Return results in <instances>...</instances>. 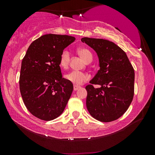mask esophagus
Returning <instances> with one entry per match:
<instances>
[{
	"instance_id": "34e87169",
	"label": "esophagus",
	"mask_w": 155,
	"mask_h": 155,
	"mask_svg": "<svg viewBox=\"0 0 155 155\" xmlns=\"http://www.w3.org/2000/svg\"><path fill=\"white\" fill-rule=\"evenodd\" d=\"M80 88V87H79V86H77V85H74L73 90H74V91H77L78 90H79Z\"/></svg>"
}]
</instances>
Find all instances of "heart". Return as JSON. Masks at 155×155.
<instances>
[{"label": "heart", "instance_id": "1", "mask_svg": "<svg viewBox=\"0 0 155 155\" xmlns=\"http://www.w3.org/2000/svg\"><path fill=\"white\" fill-rule=\"evenodd\" d=\"M78 53L80 57L86 63L92 61V55L88 49L85 48H80L78 49ZM70 61V53L68 50L63 51L60 55L59 64L63 68H66L68 66ZM65 78L68 81L72 82L75 85H80L83 82L90 79V76L87 74L78 71H71L65 75Z\"/></svg>", "mask_w": 155, "mask_h": 155}]
</instances>
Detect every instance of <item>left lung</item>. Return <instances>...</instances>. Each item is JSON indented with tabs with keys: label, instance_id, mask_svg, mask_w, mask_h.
I'll use <instances>...</instances> for the list:
<instances>
[{
	"label": "left lung",
	"instance_id": "left-lung-1",
	"mask_svg": "<svg viewBox=\"0 0 155 155\" xmlns=\"http://www.w3.org/2000/svg\"><path fill=\"white\" fill-rule=\"evenodd\" d=\"M82 42L97 53L99 68L86 86V106L90 115L101 122L120 118L128 109L134 95V69L126 53L114 42L84 37ZM93 84L101 85L94 88Z\"/></svg>",
	"mask_w": 155,
	"mask_h": 155
}]
</instances>
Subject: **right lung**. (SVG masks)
<instances>
[{"label": "right lung", "instance_id": "obj_1", "mask_svg": "<svg viewBox=\"0 0 155 155\" xmlns=\"http://www.w3.org/2000/svg\"><path fill=\"white\" fill-rule=\"evenodd\" d=\"M75 40L68 35H43L30 44L22 59L20 93L28 111L39 119L58 117L71 96L73 84L62 77L59 58Z\"/></svg>", "mask_w": 155, "mask_h": 155}]
</instances>
